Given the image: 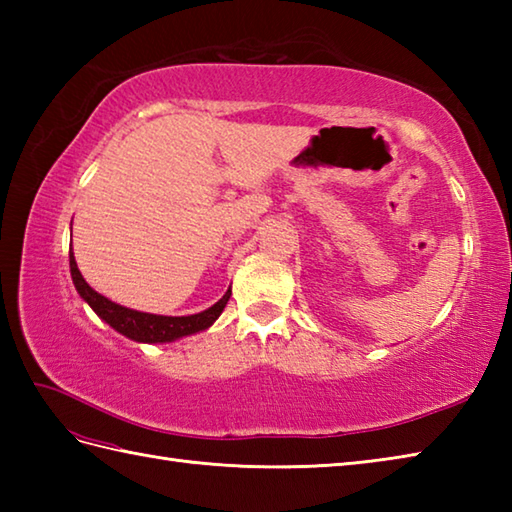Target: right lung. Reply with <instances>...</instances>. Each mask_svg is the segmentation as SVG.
Returning a JSON list of instances; mask_svg holds the SVG:
<instances>
[{"instance_id":"obj_1","label":"right lung","mask_w":512,"mask_h":512,"mask_svg":"<svg viewBox=\"0 0 512 512\" xmlns=\"http://www.w3.org/2000/svg\"><path fill=\"white\" fill-rule=\"evenodd\" d=\"M70 273H72L76 290H79V295L90 303L92 310L99 314L105 323H110L116 332H121L127 336V339H134L140 343H167L173 339H180V336L206 330L217 317H220L226 301L231 299V290H226V295L217 301L215 306H211L209 310H204L200 314H191V317H160V314H147V312L123 308L118 306V303L105 299L96 290H92L88 286V281H85L83 275L79 273V268H76L72 248H70Z\"/></svg>"}]
</instances>
